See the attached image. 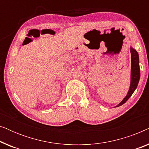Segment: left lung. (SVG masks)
<instances>
[{
	"mask_svg": "<svg viewBox=\"0 0 149 149\" xmlns=\"http://www.w3.org/2000/svg\"><path fill=\"white\" fill-rule=\"evenodd\" d=\"M130 53L132 54V68H131V83H130V87L127 95L125 98L122 100L117 106L115 107H120L123 105L127 101V100L131 97L133 94L134 91H135L136 87L138 86V82L140 80V66H139V56L136 51L132 47H130Z\"/></svg>",
	"mask_w": 149,
	"mask_h": 149,
	"instance_id": "obj_1",
	"label": "left lung"
}]
</instances>
